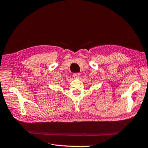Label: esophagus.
<instances>
[{
    "label": "esophagus",
    "instance_id": "34e87169",
    "mask_svg": "<svg viewBox=\"0 0 148 148\" xmlns=\"http://www.w3.org/2000/svg\"><path fill=\"white\" fill-rule=\"evenodd\" d=\"M80 76V74L79 73H74L73 74V77L75 78H77Z\"/></svg>",
    "mask_w": 148,
    "mask_h": 148
}]
</instances>
